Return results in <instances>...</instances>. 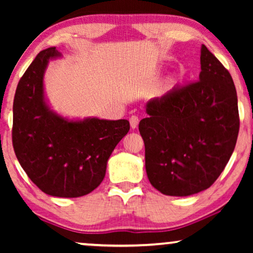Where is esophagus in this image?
Listing matches in <instances>:
<instances>
[{"label": "esophagus", "mask_w": 253, "mask_h": 253, "mask_svg": "<svg viewBox=\"0 0 253 253\" xmlns=\"http://www.w3.org/2000/svg\"><path fill=\"white\" fill-rule=\"evenodd\" d=\"M129 121H130L131 127H132V129H136L137 126H138V123H139V119H138V116H136V115L130 116Z\"/></svg>", "instance_id": "1"}]
</instances>
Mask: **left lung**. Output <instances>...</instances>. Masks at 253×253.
Masks as SVG:
<instances>
[{"label": "left lung", "instance_id": "8db88e82", "mask_svg": "<svg viewBox=\"0 0 253 253\" xmlns=\"http://www.w3.org/2000/svg\"><path fill=\"white\" fill-rule=\"evenodd\" d=\"M200 65L199 81L152 99L139 123L147 177L167 196L209 189L236 145L240 115L233 78L204 44Z\"/></svg>", "mask_w": 253, "mask_h": 253}]
</instances>
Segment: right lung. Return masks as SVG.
Returning <instances> with one entry per match:
<instances>
[{
    "label": "right lung",
    "instance_id": "obj_1",
    "mask_svg": "<svg viewBox=\"0 0 253 253\" xmlns=\"http://www.w3.org/2000/svg\"><path fill=\"white\" fill-rule=\"evenodd\" d=\"M56 48L40 51L17 85L12 145L20 166L41 191L76 198L98 188L107 161L130 129L126 120L68 121L50 112L43 96V72Z\"/></svg>",
    "mask_w": 253,
    "mask_h": 253
}]
</instances>
